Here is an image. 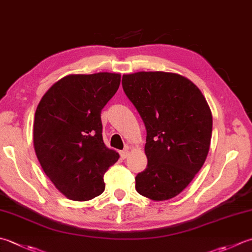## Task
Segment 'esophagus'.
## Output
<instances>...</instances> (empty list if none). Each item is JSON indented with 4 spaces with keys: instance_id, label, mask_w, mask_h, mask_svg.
I'll use <instances>...</instances> for the list:
<instances>
[{
    "instance_id": "34e87169",
    "label": "esophagus",
    "mask_w": 252,
    "mask_h": 252,
    "mask_svg": "<svg viewBox=\"0 0 252 252\" xmlns=\"http://www.w3.org/2000/svg\"><path fill=\"white\" fill-rule=\"evenodd\" d=\"M127 155H129V149H127V147H126V149H125V150L120 152V156H121L122 159L126 158Z\"/></svg>"
}]
</instances>
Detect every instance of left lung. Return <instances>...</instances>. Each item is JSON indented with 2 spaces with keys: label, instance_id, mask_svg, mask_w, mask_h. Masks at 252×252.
I'll return each instance as SVG.
<instances>
[{
  "label": "left lung",
  "instance_id": "1",
  "mask_svg": "<svg viewBox=\"0 0 252 252\" xmlns=\"http://www.w3.org/2000/svg\"><path fill=\"white\" fill-rule=\"evenodd\" d=\"M122 87L146 129L147 167L135 177V189L151 200H169L187 188L206 159L210 107L199 88L179 74H126Z\"/></svg>",
  "mask_w": 252,
  "mask_h": 252
}]
</instances>
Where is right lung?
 Returning <instances> with one entry per match:
<instances>
[{"label": "right lung", "instance_id": "obj_1", "mask_svg": "<svg viewBox=\"0 0 252 252\" xmlns=\"http://www.w3.org/2000/svg\"><path fill=\"white\" fill-rule=\"evenodd\" d=\"M120 74H73L44 94L34 113L33 146L43 171L73 201L105 190L103 175L119 159L102 140V108L117 93Z\"/></svg>", "mask_w": 252, "mask_h": 252}]
</instances>
